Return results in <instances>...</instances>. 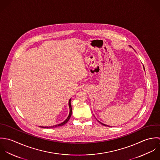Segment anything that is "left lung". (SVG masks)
Listing matches in <instances>:
<instances>
[{"mask_svg": "<svg viewBox=\"0 0 160 160\" xmlns=\"http://www.w3.org/2000/svg\"><path fill=\"white\" fill-rule=\"evenodd\" d=\"M144 70H145V68H144ZM98 122H99V121H98ZM99 123H100V124H102V125H104V126H107V125H105V124H102V123H101V122H99Z\"/></svg>", "mask_w": 160, "mask_h": 160, "instance_id": "left-lung-1", "label": "left lung"}]
</instances>
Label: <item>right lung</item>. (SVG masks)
I'll use <instances>...</instances> for the list:
<instances>
[{
	"label": "right lung",
	"mask_w": 160,
	"mask_h": 160,
	"mask_svg": "<svg viewBox=\"0 0 160 160\" xmlns=\"http://www.w3.org/2000/svg\"><path fill=\"white\" fill-rule=\"evenodd\" d=\"M68 106H69V109H70V112H69V114H68V116L67 117V118L63 122L61 123V124H59L58 125H55V126H48V127H43V126H41V128H57V127H61L62 126H63L64 124H65L68 121V120L70 119V116L72 115V106H71V99H69L68 101Z\"/></svg>",
	"instance_id": "obj_1"
}]
</instances>
